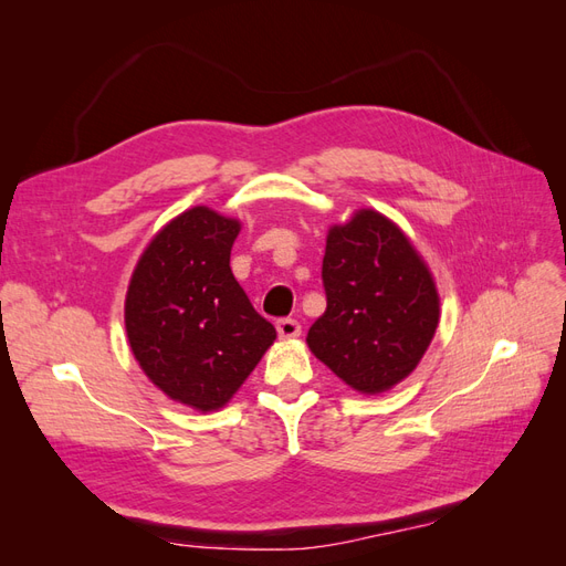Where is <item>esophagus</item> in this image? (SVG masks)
Listing matches in <instances>:
<instances>
[{
	"label": "esophagus",
	"instance_id": "esophagus-1",
	"mask_svg": "<svg viewBox=\"0 0 566 566\" xmlns=\"http://www.w3.org/2000/svg\"><path fill=\"white\" fill-rule=\"evenodd\" d=\"M276 331H279V337L290 339V337H297L302 333V325L295 318H279L276 321Z\"/></svg>",
	"mask_w": 566,
	"mask_h": 566
}]
</instances>
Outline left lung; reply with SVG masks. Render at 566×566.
Returning <instances> with one entry per match:
<instances>
[{
	"instance_id": "left-lung-1",
	"label": "left lung",
	"mask_w": 566,
	"mask_h": 566,
	"mask_svg": "<svg viewBox=\"0 0 566 566\" xmlns=\"http://www.w3.org/2000/svg\"><path fill=\"white\" fill-rule=\"evenodd\" d=\"M323 316L310 349L337 378L378 394L418 366L439 323L434 281L408 238L373 210L333 227L323 256Z\"/></svg>"
}]
</instances>
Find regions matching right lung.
I'll use <instances>...</instances> for the list:
<instances>
[{
    "label": "right lung",
    "instance_id": "obj_1",
    "mask_svg": "<svg viewBox=\"0 0 566 566\" xmlns=\"http://www.w3.org/2000/svg\"><path fill=\"white\" fill-rule=\"evenodd\" d=\"M238 231L208 208L179 214L153 238L127 290L136 361L169 399L198 410L224 406L276 339L231 273Z\"/></svg>",
    "mask_w": 566,
    "mask_h": 566
}]
</instances>
